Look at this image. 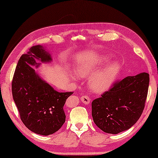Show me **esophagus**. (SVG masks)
<instances>
[{
    "label": "esophagus",
    "instance_id": "esophagus-1",
    "mask_svg": "<svg viewBox=\"0 0 158 158\" xmlns=\"http://www.w3.org/2000/svg\"><path fill=\"white\" fill-rule=\"evenodd\" d=\"M81 101L84 103V104H88V103H90V97L88 96H81Z\"/></svg>",
    "mask_w": 158,
    "mask_h": 158
}]
</instances>
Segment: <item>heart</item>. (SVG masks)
Listing matches in <instances>:
<instances>
[{"instance_id":"obj_1","label":"heart","mask_w":158,"mask_h":158,"mask_svg":"<svg viewBox=\"0 0 158 158\" xmlns=\"http://www.w3.org/2000/svg\"><path fill=\"white\" fill-rule=\"evenodd\" d=\"M109 58L104 56L98 60H89L77 66V75L78 77H89L88 85L90 90L96 94H102L111 87L120 71V65L117 62H113L107 64ZM100 68V69H99Z\"/></svg>"}]
</instances>
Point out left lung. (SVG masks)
Masks as SVG:
<instances>
[{
    "label": "left lung",
    "instance_id": "1",
    "mask_svg": "<svg viewBox=\"0 0 158 158\" xmlns=\"http://www.w3.org/2000/svg\"><path fill=\"white\" fill-rule=\"evenodd\" d=\"M150 77L147 73L127 76L92 102V116L106 133L116 134L131 128L144 108Z\"/></svg>",
    "mask_w": 158,
    "mask_h": 158
}]
</instances>
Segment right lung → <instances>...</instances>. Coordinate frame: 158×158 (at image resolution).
<instances>
[{
    "instance_id": "1",
    "label": "right lung",
    "mask_w": 158,
    "mask_h": 158,
    "mask_svg": "<svg viewBox=\"0 0 158 158\" xmlns=\"http://www.w3.org/2000/svg\"><path fill=\"white\" fill-rule=\"evenodd\" d=\"M50 62V54L41 45L31 47L19 59L12 81L13 98L23 124L38 135L47 136L59 130L65 122L63 106L73 92L55 90L32 68Z\"/></svg>"
}]
</instances>
